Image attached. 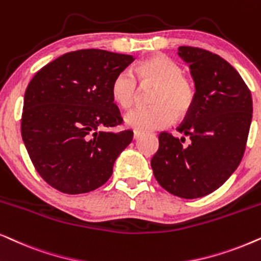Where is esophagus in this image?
<instances>
[{
  "label": "esophagus",
  "instance_id": "obj_1",
  "mask_svg": "<svg viewBox=\"0 0 261 261\" xmlns=\"http://www.w3.org/2000/svg\"><path fill=\"white\" fill-rule=\"evenodd\" d=\"M141 135H143V134H141V133H139V132H134V134H133V138H134V140H138V139L140 138Z\"/></svg>",
  "mask_w": 261,
  "mask_h": 261
}]
</instances>
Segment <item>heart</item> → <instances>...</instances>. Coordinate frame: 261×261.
Masks as SVG:
<instances>
[{"label": "heart", "mask_w": 261, "mask_h": 261, "mask_svg": "<svg viewBox=\"0 0 261 261\" xmlns=\"http://www.w3.org/2000/svg\"><path fill=\"white\" fill-rule=\"evenodd\" d=\"M130 70L123 69L111 83V97L118 107L128 109L137 100L143 87L154 86L148 108H135L124 115V123L139 133L163 129L172 124L175 117L185 118L195 103L197 91L192 79L185 75L181 66L164 55L140 61ZM139 83H138L137 81Z\"/></svg>", "instance_id": "b5f03b06"}]
</instances>
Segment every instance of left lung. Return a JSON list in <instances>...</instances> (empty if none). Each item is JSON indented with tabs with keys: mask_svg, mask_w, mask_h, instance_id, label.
I'll list each match as a JSON object with an SVG mask.
<instances>
[{
	"mask_svg": "<svg viewBox=\"0 0 261 261\" xmlns=\"http://www.w3.org/2000/svg\"><path fill=\"white\" fill-rule=\"evenodd\" d=\"M195 83L194 107L175 138L162 132L151 161L155 180L184 199L201 198L218 189L239 167L252 122V94L241 75L221 56L193 46H180Z\"/></svg>",
	"mask_w": 261,
	"mask_h": 261,
	"instance_id": "8db88e82",
	"label": "left lung"
}]
</instances>
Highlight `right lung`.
<instances>
[{
	"label": "right lung",
	"instance_id": "1",
	"mask_svg": "<svg viewBox=\"0 0 261 261\" xmlns=\"http://www.w3.org/2000/svg\"><path fill=\"white\" fill-rule=\"evenodd\" d=\"M134 57L99 49L67 53L36 73L23 97L21 135L36 170L66 194L109 180L133 132L101 128L122 123L111 83Z\"/></svg>",
	"mask_w": 261,
	"mask_h": 261
}]
</instances>
